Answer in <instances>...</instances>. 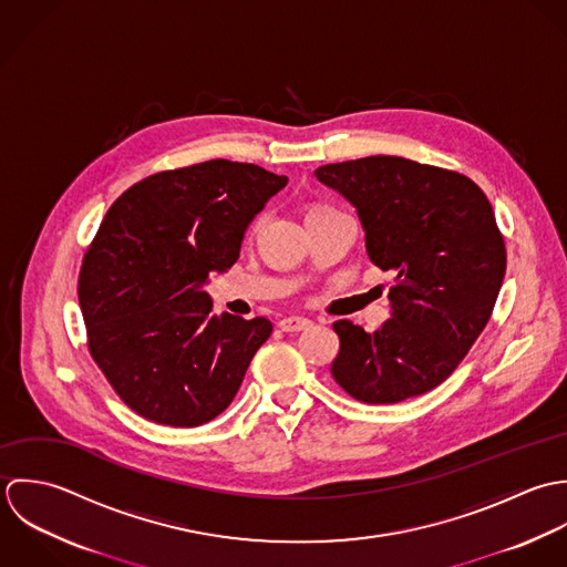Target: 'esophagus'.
I'll return each instance as SVG.
<instances>
[{
	"instance_id": "1",
	"label": "esophagus",
	"mask_w": 567,
	"mask_h": 567,
	"mask_svg": "<svg viewBox=\"0 0 567 567\" xmlns=\"http://www.w3.org/2000/svg\"><path fill=\"white\" fill-rule=\"evenodd\" d=\"M285 333H298V331H305L311 327V322L307 318H298V316H291V318H282L280 324H278Z\"/></svg>"
}]
</instances>
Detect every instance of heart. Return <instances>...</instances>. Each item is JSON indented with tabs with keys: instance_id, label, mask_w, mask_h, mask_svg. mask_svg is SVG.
Instances as JSON below:
<instances>
[{
	"instance_id": "heart-1",
	"label": "heart",
	"mask_w": 567,
	"mask_h": 567,
	"mask_svg": "<svg viewBox=\"0 0 567 567\" xmlns=\"http://www.w3.org/2000/svg\"><path fill=\"white\" fill-rule=\"evenodd\" d=\"M311 210H318V208H311ZM311 210H309V213H311Z\"/></svg>"
}]
</instances>
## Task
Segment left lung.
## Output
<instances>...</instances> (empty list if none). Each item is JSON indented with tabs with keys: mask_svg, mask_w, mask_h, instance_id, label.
I'll list each match as a JSON object with an SVG mask.
<instances>
[{
	"mask_svg": "<svg viewBox=\"0 0 567 567\" xmlns=\"http://www.w3.org/2000/svg\"><path fill=\"white\" fill-rule=\"evenodd\" d=\"M316 177L354 206L370 260L394 274L379 331L333 324V379L374 405L434 390L484 331L504 280L506 247L486 195L460 173L394 155L327 164Z\"/></svg>",
	"mask_w": 567,
	"mask_h": 567,
	"instance_id": "8db88e82",
	"label": "left lung"
}]
</instances>
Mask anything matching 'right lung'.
<instances>
[{"label":"right lung","mask_w":567,"mask_h":567,"mask_svg":"<svg viewBox=\"0 0 567 567\" xmlns=\"http://www.w3.org/2000/svg\"><path fill=\"white\" fill-rule=\"evenodd\" d=\"M285 186L256 164L210 159L115 199L83 258L79 302L94 361L135 414L197 427L236 396L271 322L213 316L202 287L236 262L245 229Z\"/></svg>","instance_id":"right-lung-1"}]
</instances>
